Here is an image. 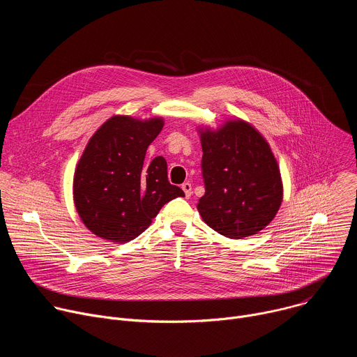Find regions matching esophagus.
Masks as SVG:
<instances>
[{"label":"esophagus","instance_id":"obj_1","mask_svg":"<svg viewBox=\"0 0 357 357\" xmlns=\"http://www.w3.org/2000/svg\"><path fill=\"white\" fill-rule=\"evenodd\" d=\"M182 190L185 192V197L189 199L192 196V185L189 182H185L182 183Z\"/></svg>","mask_w":357,"mask_h":357}]
</instances>
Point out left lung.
<instances>
[{"mask_svg":"<svg viewBox=\"0 0 357 357\" xmlns=\"http://www.w3.org/2000/svg\"><path fill=\"white\" fill-rule=\"evenodd\" d=\"M206 192L199 199L202 220L229 238L257 234L275 218L284 185L278 162L264 135L243 119L216 128L196 127Z\"/></svg>","mask_w":357,"mask_h":357,"instance_id":"obj_1","label":"left lung"}]
</instances>
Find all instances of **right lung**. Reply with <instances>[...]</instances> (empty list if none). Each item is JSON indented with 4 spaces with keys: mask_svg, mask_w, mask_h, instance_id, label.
Returning <instances> with one entry per match:
<instances>
[{
    "mask_svg": "<svg viewBox=\"0 0 357 357\" xmlns=\"http://www.w3.org/2000/svg\"><path fill=\"white\" fill-rule=\"evenodd\" d=\"M164 117L116 114L89 139L73 175V202L83 225L97 237L127 243L138 237L165 203L185 196L168 182L167 161L144 162Z\"/></svg>",
    "mask_w": 357,
    "mask_h": 357,
    "instance_id": "obj_1",
    "label": "right lung"
}]
</instances>
